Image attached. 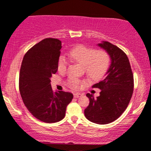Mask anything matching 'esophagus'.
Instances as JSON below:
<instances>
[{"label":"esophagus","instance_id":"1","mask_svg":"<svg viewBox=\"0 0 151 151\" xmlns=\"http://www.w3.org/2000/svg\"><path fill=\"white\" fill-rule=\"evenodd\" d=\"M81 96H82V94L80 93H74V97H75V98H78V97H80Z\"/></svg>","mask_w":151,"mask_h":151}]
</instances>
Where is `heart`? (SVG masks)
<instances>
[{
    "label": "heart",
    "instance_id": "1",
    "mask_svg": "<svg viewBox=\"0 0 151 151\" xmlns=\"http://www.w3.org/2000/svg\"><path fill=\"white\" fill-rule=\"evenodd\" d=\"M69 55L73 61L84 65L87 74L93 79L103 77L110 67V55L105 50H96L87 46L77 45L71 49ZM68 64L69 62L66 57L61 55L58 59V70L60 72H66ZM82 82L80 79L74 77L68 79V84L74 89L78 88Z\"/></svg>",
    "mask_w": 151,
    "mask_h": 151
}]
</instances>
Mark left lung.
Returning a JSON list of instances; mask_svg holds the SVG:
<instances>
[{
    "label": "left lung",
    "mask_w": 151,
    "mask_h": 151,
    "mask_svg": "<svg viewBox=\"0 0 151 151\" xmlns=\"http://www.w3.org/2000/svg\"><path fill=\"white\" fill-rule=\"evenodd\" d=\"M98 46L108 53L111 64L105 78L92 86L101 89L100 96L94 98L93 94H87L89 104L84 115L89 121L104 125L117 120L127 108L133 92L134 80L130 62L123 51L107 41Z\"/></svg>",
    "instance_id": "8db88e82"
}]
</instances>
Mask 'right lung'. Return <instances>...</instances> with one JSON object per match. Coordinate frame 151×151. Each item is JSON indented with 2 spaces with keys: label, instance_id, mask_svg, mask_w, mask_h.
<instances>
[{
  "label": "right lung",
  "instance_id": "obj_1",
  "mask_svg": "<svg viewBox=\"0 0 151 151\" xmlns=\"http://www.w3.org/2000/svg\"><path fill=\"white\" fill-rule=\"evenodd\" d=\"M62 41L48 38L31 47L24 55L19 74V91L28 110L42 122L62 120L73 99L70 92H54L50 78L58 70Z\"/></svg>",
  "mask_w": 151,
  "mask_h": 151
}]
</instances>
